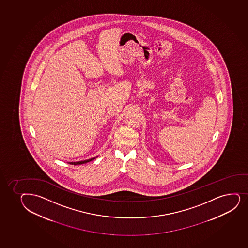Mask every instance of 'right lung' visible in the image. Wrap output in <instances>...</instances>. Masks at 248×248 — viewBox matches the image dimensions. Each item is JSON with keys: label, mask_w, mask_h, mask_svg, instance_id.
<instances>
[{"label": "right lung", "mask_w": 248, "mask_h": 248, "mask_svg": "<svg viewBox=\"0 0 248 248\" xmlns=\"http://www.w3.org/2000/svg\"><path fill=\"white\" fill-rule=\"evenodd\" d=\"M97 157H94V158H91V159H86V160H83V161H78V162H69L70 165H83V164H86V163L90 162L92 160H93L94 159H96Z\"/></svg>", "instance_id": "obj_1"}]
</instances>
